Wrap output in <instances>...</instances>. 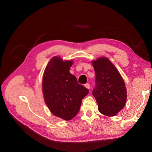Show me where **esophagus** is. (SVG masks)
<instances>
[{
  "label": "esophagus",
  "instance_id": "esophagus-1",
  "mask_svg": "<svg viewBox=\"0 0 152 152\" xmlns=\"http://www.w3.org/2000/svg\"><path fill=\"white\" fill-rule=\"evenodd\" d=\"M85 88H87V89H90V85H89L88 83H86V84H85Z\"/></svg>",
  "mask_w": 152,
  "mask_h": 152
}]
</instances>
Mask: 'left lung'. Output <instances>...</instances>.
Instances as JSON below:
<instances>
[{
    "label": "left lung",
    "instance_id": "left-lung-1",
    "mask_svg": "<svg viewBox=\"0 0 152 152\" xmlns=\"http://www.w3.org/2000/svg\"><path fill=\"white\" fill-rule=\"evenodd\" d=\"M95 72L96 86L92 94L98 104L99 112L114 116L122 110L127 101L125 83L118 70L107 57L92 60Z\"/></svg>",
    "mask_w": 152,
    "mask_h": 152
}]
</instances>
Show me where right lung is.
Returning <instances> with one entry per match:
<instances>
[{
  "label": "right lung",
  "instance_id": "1",
  "mask_svg": "<svg viewBox=\"0 0 152 152\" xmlns=\"http://www.w3.org/2000/svg\"><path fill=\"white\" fill-rule=\"evenodd\" d=\"M73 60H63L60 56L50 59L42 80L44 100L55 116L71 120L78 113L82 99L88 90L78 84L76 77L69 72Z\"/></svg>",
  "mask_w": 152,
  "mask_h": 152
}]
</instances>
